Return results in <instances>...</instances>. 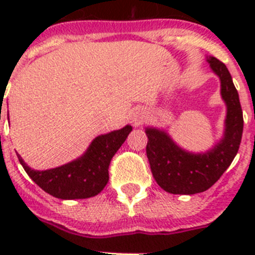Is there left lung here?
<instances>
[{"label":"left lung","mask_w":255,"mask_h":255,"mask_svg":"<svg viewBox=\"0 0 255 255\" xmlns=\"http://www.w3.org/2000/svg\"><path fill=\"white\" fill-rule=\"evenodd\" d=\"M213 73L221 80V96L227 106L225 134L215 147L206 153L181 149L167 132L147 128V157L153 177L164 191L191 195L211 188L235 158L242 143L243 119L239 93L224 62L207 57Z\"/></svg>","instance_id":"1"}]
</instances>
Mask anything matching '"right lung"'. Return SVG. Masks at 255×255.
Instances as JSON below:
<instances>
[{
	"mask_svg": "<svg viewBox=\"0 0 255 255\" xmlns=\"http://www.w3.org/2000/svg\"><path fill=\"white\" fill-rule=\"evenodd\" d=\"M131 130V126L126 125L100 135L82 157L51 170H31L19 154L17 158L29 177L49 195L58 199H85L100 194L107 185L110 162Z\"/></svg>",
	"mask_w": 255,
	"mask_h": 255,
	"instance_id": "1",
	"label": "right lung"
}]
</instances>
